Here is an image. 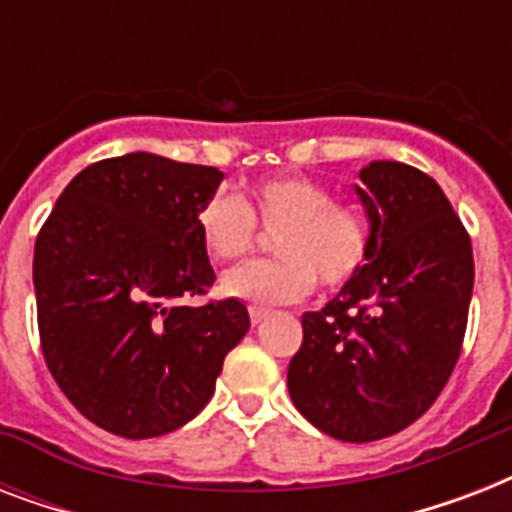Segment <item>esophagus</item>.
Wrapping results in <instances>:
<instances>
[{
	"instance_id": "1",
	"label": "esophagus",
	"mask_w": 512,
	"mask_h": 512,
	"mask_svg": "<svg viewBox=\"0 0 512 512\" xmlns=\"http://www.w3.org/2000/svg\"><path fill=\"white\" fill-rule=\"evenodd\" d=\"M249 319H252V324H263L265 319H268V311H265V308H257V305H252V308H249Z\"/></svg>"
}]
</instances>
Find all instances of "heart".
I'll return each mask as SVG.
<instances>
[{"label":"heart","mask_w":512,"mask_h":512,"mask_svg":"<svg viewBox=\"0 0 512 512\" xmlns=\"http://www.w3.org/2000/svg\"><path fill=\"white\" fill-rule=\"evenodd\" d=\"M255 223L273 236L276 260H255L225 273L220 289L233 300L276 308L321 287L348 284L366 260L369 228L361 212L337 204L335 193L311 177H271L241 199L215 193L196 215L201 244L212 260H236L255 244Z\"/></svg>","instance_id":"b5f03b06"}]
</instances>
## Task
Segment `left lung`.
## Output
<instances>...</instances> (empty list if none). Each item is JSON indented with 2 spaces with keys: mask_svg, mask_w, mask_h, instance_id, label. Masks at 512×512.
I'll list each match as a JSON object with an SVG mask.
<instances>
[{
  "mask_svg": "<svg viewBox=\"0 0 512 512\" xmlns=\"http://www.w3.org/2000/svg\"><path fill=\"white\" fill-rule=\"evenodd\" d=\"M358 177L366 260L303 316L287 385L321 433L366 444L412 425L444 390L468 324L473 247L441 185L417 167L369 162Z\"/></svg>",
  "mask_w": 512,
  "mask_h": 512,
  "instance_id": "1",
  "label": "left lung"
}]
</instances>
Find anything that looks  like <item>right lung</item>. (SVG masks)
<instances>
[{"label":"right lung","instance_id":"add662e5","mask_svg":"<svg viewBox=\"0 0 512 512\" xmlns=\"http://www.w3.org/2000/svg\"><path fill=\"white\" fill-rule=\"evenodd\" d=\"M217 167L103 159L66 185L36 236L34 292L47 369L98 428L154 438L207 406L247 305H185L215 281L196 215Z\"/></svg>","mask_w":512,"mask_h":512}]
</instances>
